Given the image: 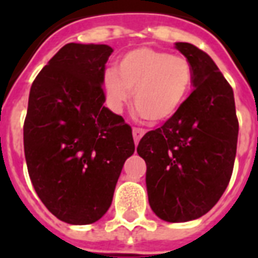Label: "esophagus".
Instances as JSON below:
<instances>
[{
    "label": "esophagus",
    "mask_w": 258,
    "mask_h": 258,
    "mask_svg": "<svg viewBox=\"0 0 258 258\" xmlns=\"http://www.w3.org/2000/svg\"><path fill=\"white\" fill-rule=\"evenodd\" d=\"M146 134V130L145 128H141V127H134L133 128V135H134V141L135 143L141 141V138L143 137Z\"/></svg>",
    "instance_id": "esophagus-1"
}]
</instances>
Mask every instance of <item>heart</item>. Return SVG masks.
<instances>
[{"mask_svg":"<svg viewBox=\"0 0 258 258\" xmlns=\"http://www.w3.org/2000/svg\"><path fill=\"white\" fill-rule=\"evenodd\" d=\"M192 67L183 56L141 48L127 52L117 61L116 74L108 71L104 88L111 107L121 109L130 101L149 121H165L175 115L192 86Z\"/></svg>","mask_w":258,"mask_h":258,"instance_id":"b5f03b06","label":"heart"}]
</instances>
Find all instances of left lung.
Wrapping results in <instances>:
<instances>
[{
	"instance_id": "8db88e82",
	"label": "left lung",
	"mask_w": 258,
	"mask_h": 258,
	"mask_svg": "<svg viewBox=\"0 0 258 258\" xmlns=\"http://www.w3.org/2000/svg\"><path fill=\"white\" fill-rule=\"evenodd\" d=\"M175 48L192 67L194 91L162 127L138 145L145 159L150 206L167 222L196 220L210 210L232 176L238 138L234 95L206 52Z\"/></svg>"
}]
</instances>
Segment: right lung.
<instances>
[{
  "instance_id": "add662e5",
  "label": "right lung",
  "mask_w": 258,
  "mask_h": 258,
  "mask_svg": "<svg viewBox=\"0 0 258 258\" xmlns=\"http://www.w3.org/2000/svg\"><path fill=\"white\" fill-rule=\"evenodd\" d=\"M108 45L67 44L34 79L24 121V151L38 198L67 224L104 216L125 159L133 130L105 108L103 82Z\"/></svg>"
}]
</instances>
